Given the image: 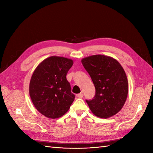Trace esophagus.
<instances>
[{
  "mask_svg": "<svg viewBox=\"0 0 153 153\" xmlns=\"http://www.w3.org/2000/svg\"><path fill=\"white\" fill-rule=\"evenodd\" d=\"M76 97H77V98H82V97H83V94L82 93H79V94H77Z\"/></svg>",
  "mask_w": 153,
  "mask_h": 153,
  "instance_id": "obj_1",
  "label": "esophagus"
}]
</instances>
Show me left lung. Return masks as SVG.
Here are the masks:
<instances>
[{
	"label": "left lung",
	"instance_id": "1",
	"mask_svg": "<svg viewBox=\"0 0 153 153\" xmlns=\"http://www.w3.org/2000/svg\"><path fill=\"white\" fill-rule=\"evenodd\" d=\"M95 87L92 100H86L96 116L108 118L124 105L128 94V82L124 70L112 57L96 54L82 60Z\"/></svg>",
	"mask_w": 153,
	"mask_h": 153
}]
</instances>
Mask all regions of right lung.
Returning <instances> with one entry per match:
<instances>
[{
	"mask_svg": "<svg viewBox=\"0 0 153 153\" xmlns=\"http://www.w3.org/2000/svg\"><path fill=\"white\" fill-rule=\"evenodd\" d=\"M73 64L71 59L53 56L42 61L34 70L29 92L33 105L45 117L60 118L70 109L75 95L66 75Z\"/></svg>",
	"mask_w": 153,
	"mask_h": 153,
	"instance_id": "1",
	"label": "right lung"
}]
</instances>
